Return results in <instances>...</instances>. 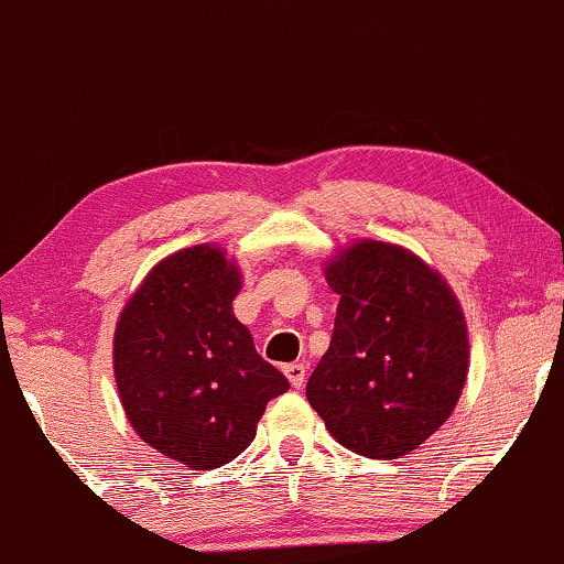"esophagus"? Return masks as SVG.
I'll return each instance as SVG.
<instances>
[{
    "label": "esophagus",
    "instance_id": "34e87169",
    "mask_svg": "<svg viewBox=\"0 0 564 564\" xmlns=\"http://www.w3.org/2000/svg\"><path fill=\"white\" fill-rule=\"evenodd\" d=\"M284 377L290 379V384L295 389H301L305 384V377H308V371H305L303 364H288L284 366Z\"/></svg>",
    "mask_w": 564,
    "mask_h": 564
}]
</instances>
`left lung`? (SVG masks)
<instances>
[{"instance_id": "1", "label": "left lung", "mask_w": 564, "mask_h": 564, "mask_svg": "<svg viewBox=\"0 0 564 564\" xmlns=\"http://www.w3.org/2000/svg\"><path fill=\"white\" fill-rule=\"evenodd\" d=\"M326 280L339 295L335 332L305 398L343 447L377 460L408 455L460 400V303L419 256L379 240L347 248Z\"/></svg>"}]
</instances>
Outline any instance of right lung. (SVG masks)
I'll use <instances>...</instances> for the list:
<instances>
[{"label": "right lung", "instance_id": "add662e5", "mask_svg": "<svg viewBox=\"0 0 564 564\" xmlns=\"http://www.w3.org/2000/svg\"><path fill=\"white\" fill-rule=\"evenodd\" d=\"M238 293V267L196 246L156 263L117 322L115 379L130 426L193 470L235 460L267 402L290 389L235 318Z\"/></svg>", "mask_w": 564, "mask_h": 564}]
</instances>
